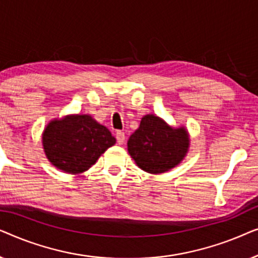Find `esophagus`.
I'll return each mask as SVG.
<instances>
[{
  "mask_svg": "<svg viewBox=\"0 0 258 258\" xmlns=\"http://www.w3.org/2000/svg\"><path fill=\"white\" fill-rule=\"evenodd\" d=\"M124 140H125L124 133H122V132H116V141H117L118 144H123V143H124Z\"/></svg>",
  "mask_w": 258,
  "mask_h": 258,
  "instance_id": "esophagus-1",
  "label": "esophagus"
}]
</instances>
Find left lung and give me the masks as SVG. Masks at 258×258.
<instances>
[{"mask_svg": "<svg viewBox=\"0 0 258 258\" xmlns=\"http://www.w3.org/2000/svg\"><path fill=\"white\" fill-rule=\"evenodd\" d=\"M189 136L184 128L174 129L155 115H146L129 137L128 151L136 164L150 174H161L185 156Z\"/></svg>", "mask_w": 258, "mask_h": 258, "instance_id": "left-lung-1", "label": "left lung"}]
</instances>
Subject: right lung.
Segmentation results:
<instances>
[{
  "instance_id": "add662e5",
  "label": "right lung",
  "mask_w": 258,
  "mask_h": 258,
  "mask_svg": "<svg viewBox=\"0 0 258 258\" xmlns=\"http://www.w3.org/2000/svg\"><path fill=\"white\" fill-rule=\"evenodd\" d=\"M43 148L48 160L70 174L89 169L116 140L104 125L88 115H73L51 121L43 133Z\"/></svg>"
}]
</instances>
